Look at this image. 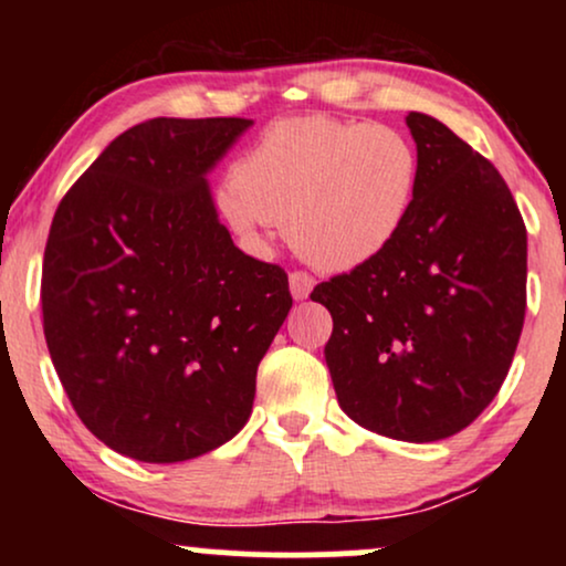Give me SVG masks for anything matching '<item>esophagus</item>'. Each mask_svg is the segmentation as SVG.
<instances>
[{"mask_svg":"<svg viewBox=\"0 0 566 566\" xmlns=\"http://www.w3.org/2000/svg\"><path fill=\"white\" fill-rule=\"evenodd\" d=\"M314 290V276L305 274V271H292L290 274V292L295 301H305Z\"/></svg>","mask_w":566,"mask_h":566,"instance_id":"esophagus-1","label":"esophagus"}]
</instances>
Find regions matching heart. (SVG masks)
<instances>
[{
  "mask_svg": "<svg viewBox=\"0 0 566 566\" xmlns=\"http://www.w3.org/2000/svg\"><path fill=\"white\" fill-rule=\"evenodd\" d=\"M418 180V148L396 127L297 116L271 125L237 159L231 184L218 191V212L250 247L284 220L305 261L348 271L399 237Z\"/></svg>",
  "mask_w": 566,
  "mask_h": 566,
  "instance_id": "obj_1",
  "label": "heart"
}]
</instances>
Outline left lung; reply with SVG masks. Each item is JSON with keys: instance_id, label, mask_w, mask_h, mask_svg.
Segmentation results:
<instances>
[{"instance_id": "left-lung-1", "label": "left lung", "mask_w": 566, "mask_h": 566, "mask_svg": "<svg viewBox=\"0 0 566 566\" xmlns=\"http://www.w3.org/2000/svg\"><path fill=\"white\" fill-rule=\"evenodd\" d=\"M418 197L378 258L316 284L343 412L401 441H439L490 407L527 311V229L490 159L412 112Z\"/></svg>"}]
</instances>
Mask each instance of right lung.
<instances>
[{
  "mask_svg": "<svg viewBox=\"0 0 566 566\" xmlns=\"http://www.w3.org/2000/svg\"><path fill=\"white\" fill-rule=\"evenodd\" d=\"M250 119H148L69 188L42 263L44 340L80 420L143 463L237 437L292 308L282 265L244 255L205 175Z\"/></svg>",
  "mask_w": 566,
  "mask_h": 566,
  "instance_id": "right-lung-1",
  "label": "right lung"
}]
</instances>
